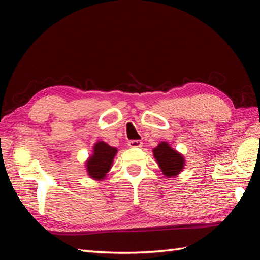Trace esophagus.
<instances>
[{
  "label": "esophagus",
  "mask_w": 260,
  "mask_h": 260,
  "mask_svg": "<svg viewBox=\"0 0 260 260\" xmlns=\"http://www.w3.org/2000/svg\"><path fill=\"white\" fill-rule=\"evenodd\" d=\"M143 145V143L139 140H133L128 142V146L129 147H141Z\"/></svg>",
  "instance_id": "1"
}]
</instances>
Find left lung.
Masks as SVG:
<instances>
[{"instance_id":"1","label":"left lung","mask_w":260,"mask_h":260,"mask_svg":"<svg viewBox=\"0 0 260 260\" xmlns=\"http://www.w3.org/2000/svg\"><path fill=\"white\" fill-rule=\"evenodd\" d=\"M154 157L162 173L171 178L176 176L184 169V156L170 146L168 142H161L153 150Z\"/></svg>"}]
</instances>
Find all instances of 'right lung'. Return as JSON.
Returning <instances> with one entry per match:
<instances>
[{
  "label": "right lung",
  "instance_id": "1",
  "mask_svg": "<svg viewBox=\"0 0 260 260\" xmlns=\"http://www.w3.org/2000/svg\"><path fill=\"white\" fill-rule=\"evenodd\" d=\"M92 150L91 156L86 162L88 175L93 180H103L112 168L117 148L99 141L93 145Z\"/></svg>",
  "mask_w": 260,
  "mask_h": 260
}]
</instances>
